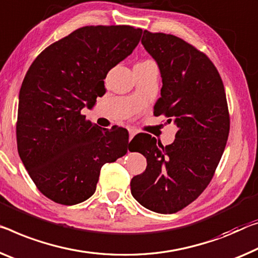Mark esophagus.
I'll use <instances>...</instances> for the list:
<instances>
[{"label":"esophagus","mask_w":258,"mask_h":258,"mask_svg":"<svg viewBox=\"0 0 258 258\" xmlns=\"http://www.w3.org/2000/svg\"><path fill=\"white\" fill-rule=\"evenodd\" d=\"M137 133H136V130H134V129H129V141H132L133 138H134V136L135 135H136Z\"/></svg>","instance_id":"obj_1"}]
</instances>
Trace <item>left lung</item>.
<instances>
[{"mask_svg":"<svg viewBox=\"0 0 258 258\" xmlns=\"http://www.w3.org/2000/svg\"><path fill=\"white\" fill-rule=\"evenodd\" d=\"M142 43L162 78L154 115L175 122L177 132L166 146L143 135L140 152L148 166L133 177L130 189L143 207L167 215L195 201L212 180L229 134L228 106L220 75L203 51L173 34L148 30Z\"/></svg>","mask_w":258,"mask_h":258,"instance_id":"8db88e82","label":"left lung"}]
</instances>
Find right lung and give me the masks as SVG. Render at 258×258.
<instances>
[{
    "label": "right lung",
    "instance_id": "right-lung-1",
    "mask_svg": "<svg viewBox=\"0 0 258 258\" xmlns=\"http://www.w3.org/2000/svg\"><path fill=\"white\" fill-rule=\"evenodd\" d=\"M142 29H77L43 49L19 91V157L42 195L75 205L96 191L100 169L126 153L125 129H100L82 114L106 92L108 71L133 53Z\"/></svg>",
    "mask_w": 258,
    "mask_h": 258
}]
</instances>
